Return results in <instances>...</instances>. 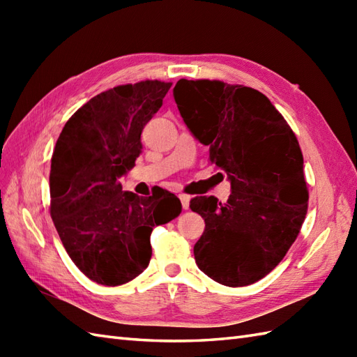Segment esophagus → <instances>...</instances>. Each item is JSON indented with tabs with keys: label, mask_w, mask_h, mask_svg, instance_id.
Wrapping results in <instances>:
<instances>
[{
	"label": "esophagus",
	"mask_w": 357,
	"mask_h": 357,
	"mask_svg": "<svg viewBox=\"0 0 357 357\" xmlns=\"http://www.w3.org/2000/svg\"><path fill=\"white\" fill-rule=\"evenodd\" d=\"M179 199H181V204H183V208L187 210L188 207H190V196L188 195H179Z\"/></svg>",
	"instance_id": "1"
}]
</instances>
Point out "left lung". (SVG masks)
<instances>
[{
	"label": "left lung",
	"mask_w": 357,
	"mask_h": 357,
	"mask_svg": "<svg viewBox=\"0 0 357 357\" xmlns=\"http://www.w3.org/2000/svg\"><path fill=\"white\" fill-rule=\"evenodd\" d=\"M173 96L210 161L227 174L231 195L196 196L206 221L193 253L201 271L227 287L267 276L298 238L308 208L298 138L265 95L218 79H179Z\"/></svg>",
	"instance_id": "obj_1"
}]
</instances>
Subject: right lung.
Here are the masks:
<instances>
[{
  "label": "right lung",
  "instance_id": "right-lung-1",
  "mask_svg": "<svg viewBox=\"0 0 357 357\" xmlns=\"http://www.w3.org/2000/svg\"><path fill=\"white\" fill-rule=\"evenodd\" d=\"M170 87L147 79L93 96L67 121L53 150L50 216L67 255L96 284L116 287L141 275L151 257L153 227L181 213L173 193L142 198L119 183Z\"/></svg>",
  "mask_w": 357,
  "mask_h": 357
}]
</instances>
